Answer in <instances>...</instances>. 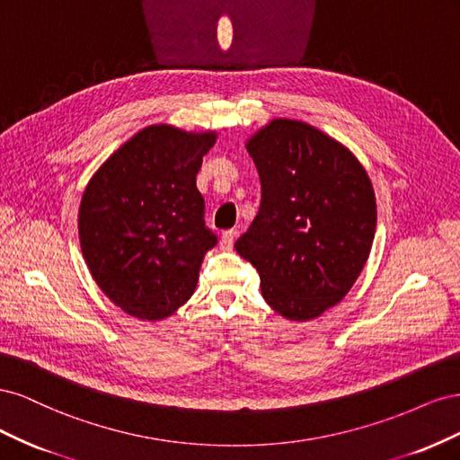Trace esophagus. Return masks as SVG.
<instances>
[{
	"mask_svg": "<svg viewBox=\"0 0 460 460\" xmlns=\"http://www.w3.org/2000/svg\"><path fill=\"white\" fill-rule=\"evenodd\" d=\"M234 238H235V230H226V232H222L220 247L225 249V252H230V249L234 247Z\"/></svg>",
	"mask_w": 460,
	"mask_h": 460,
	"instance_id": "esophagus-1",
	"label": "esophagus"
}]
</instances>
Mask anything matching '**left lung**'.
Masks as SVG:
<instances>
[{
	"label": "left lung",
	"instance_id": "obj_1",
	"mask_svg": "<svg viewBox=\"0 0 460 460\" xmlns=\"http://www.w3.org/2000/svg\"><path fill=\"white\" fill-rule=\"evenodd\" d=\"M262 199L235 252L257 269L278 314L305 323L353 288L374 242L376 196L365 166L332 136L272 119L247 137Z\"/></svg>",
	"mask_w": 460,
	"mask_h": 460
}]
</instances>
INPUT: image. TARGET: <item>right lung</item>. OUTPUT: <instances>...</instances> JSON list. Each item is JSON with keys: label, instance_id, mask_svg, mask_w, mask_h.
I'll return each mask as SVG.
<instances>
[{"label": "right lung", "instance_id": "add662e5", "mask_svg": "<svg viewBox=\"0 0 460 460\" xmlns=\"http://www.w3.org/2000/svg\"><path fill=\"white\" fill-rule=\"evenodd\" d=\"M217 137L151 124L111 153L82 193V255L103 294L134 318L163 320L196 291L217 245L196 176Z\"/></svg>", "mask_w": 460, "mask_h": 460}]
</instances>
